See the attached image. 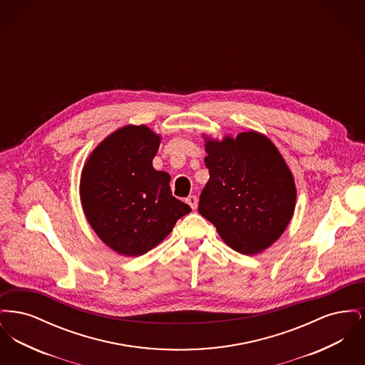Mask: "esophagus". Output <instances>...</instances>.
I'll use <instances>...</instances> for the list:
<instances>
[{
	"instance_id": "34e87169",
	"label": "esophagus",
	"mask_w": 365,
	"mask_h": 365,
	"mask_svg": "<svg viewBox=\"0 0 365 365\" xmlns=\"http://www.w3.org/2000/svg\"><path fill=\"white\" fill-rule=\"evenodd\" d=\"M186 202L190 205L191 209L194 210V209H197V205H198V198L195 197V195H189L187 198H186Z\"/></svg>"
}]
</instances>
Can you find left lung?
Here are the masks:
<instances>
[{
	"instance_id": "obj_1",
	"label": "left lung",
	"mask_w": 365,
	"mask_h": 365,
	"mask_svg": "<svg viewBox=\"0 0 365 365\" xmlns=\"http://www.w3.org/2000/svg\"><path fill=\"white\" fill-rule=\"evenodd\" d=\"M209 180L198 212L234 250L253 256L278 241L293 219L294 176L275 143L259 131L222 140L202 134Z\"/></svg>"
}]
</instances>
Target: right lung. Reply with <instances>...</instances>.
Wrapping results in <instances>:
<instances>
[{
    "mask_svg": "<svg viewBox=\"0 0 365 365\" xmlns=\"http://www.w3.org/2000/svg\"><path fill=\"white\" fill-rule=\"evenodd\" d=\"M161 135L145 124H127L103 139L81 175V204L87 222L116 253H148L191 208L176 200L171 176L153 168Z\"/></svg>",
    "mask_w": 365,
    "mask_h": 365,
    "instance_id": "1",
    "label": "right lung"
}]
</instances>
